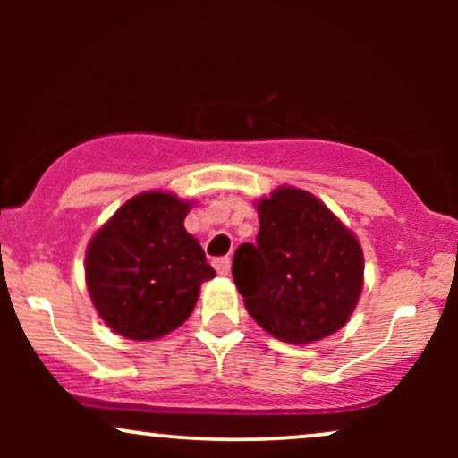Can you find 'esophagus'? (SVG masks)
Here are the masks:
<instances>
[{
  "label": "esophagus",
  "instance_id": "1",
  "mask_svg": "<svg viewBox=\"0 0 458 458\" xmlns=\"http://www.w3.org/2000/svg\"><path fill=\"white\" fill-rule=\"evenodd\" d=\"M213 265H215V269H217L219 276H228V273H230V259H228V256H225V259H217L213 262Z\"/></svg>",
  "mask_w": 458,
  "mask_h": 458
}]
</instances>
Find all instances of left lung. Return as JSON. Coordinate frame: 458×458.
I'll list each match as a JSON object with an SVG mask.
<instances>
[{
    "instance_id": "obj_1",
    "label": "left lung",
    "mask_w": 458,
    "mask_h": 458,
    "mask_svg": "<svg viewBox=\"0 0 458 458\" xmlns=\"http://www.w3.org/2000/svg\"><path fill=\"white\" fill-rule=\"evenodd\" d=\"M256 208V245H239L233 260L250 317L291 344L317 343L338 331L364 284V256L353 233L295 187H280Z\"/></svg>"
}]
</instances>
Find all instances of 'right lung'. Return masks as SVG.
Segmentation results:
<instances>
[{
	"instance_id": "add662e5",
	"label": "right lung",
	"mask_w": 458,
	"mask_h": 458,
	"mask_svg": "<svg viewBox=\"0 0 458 458\" xmlns=\"http://www.w3.org/2000/svg\"><path fill=\"white\" fill-rule=\"evenodd\" d=\"M189 204L172 193L131 198L92 236L86 284L115 334L155 340L181 327L202 282L215 277L204 250L185 230Z\"/></svg>"
}]
</instances>
